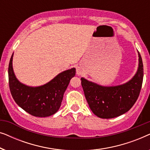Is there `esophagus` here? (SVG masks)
<instances>
[{"label":"esophagus","instance_id":"34e87169","mask_svg":"<svg viewBox=\"0 0 150 150\" xmlns=\"http://www.w3.org/2000/svg\"><path fill=\"white\" fill-rule=\"evenodd\" d=\"M82 73V69L80 67H76V74L78 75H81Z\"/></svg>","mask_w":150,"mask_h":150}]
</instances>
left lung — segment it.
I'll list each match as a JSON object with an SVG mask.
<instances>
[{
	"label": "left lung",
	"mask_w": 150,
	"mask_h": 150,
	"mask_svg": "<svg viewBox=\"0 0 150 150\" xmlns=\"http://www.w3.org/2000/svg\"><path fill=\"white\" fill-rule=\"evenodd\" d=\"M139 53V67L134 76L123 85L104 87L81 78L86 100L92 112L102 119H110L128 112L138 99L143 79V65Z\"/></svg>",
	"instance_id": "left-lung-1"
}]
</instances>
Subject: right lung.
I'll list each match as a JSON object with an SVG mask.
<instances>
[{
  "mask_svg": "<svg viewBox=\"0 0 150 150\" xmlns=\"http://www.w3.org/2000/svg\"><path fill=\"white\" fill-rule=\"evenodd\" d=\"M12 61L13 54L10 59L8 75L10 91L16 104L35 117H45L57 112L60 108L63 94L69 81L76 74V69L65 70L49 83L33 87L24 85L16 79Z\"/></svg>",
  "mask_w": 150,
  "mask_h": 150,
  "instance_id": "1",
  "label": "right lung"
}]
</instances>
